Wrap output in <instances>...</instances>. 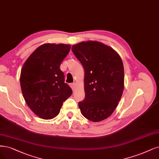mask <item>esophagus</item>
I'll return each mask as SVG.
<instances>
[{"mask_svg":"<svg viewBox=\"0 0 159 159\" xmlns=\"http://www.w3.org/2000/svg\"><path fill=\"white\" fill-rule=\"evenodd\" d=\"M70 87H72V89L73 90H74V89H75V87H76V84H75V83L71 84H70Z\"/></svg>","mask_w":159,"mask_h":159,"instance_id":"34e87169","label":"esophagus"}]
</instances>
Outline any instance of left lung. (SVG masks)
<instances>
[{
  "instance_id": "left-lung-1",
  "label": "left lung",
  "mask_w": 159,
  "mask_h": 159,
  "mask_svg": "<svg viewBox=\"0 0 159 159\" xmlns=\"http://www.w3.org/2000/svg\"><path fill=\"white\" fill-rule=\"evenodd\" d=\"M85 70V98L78 105L83 116L92 122L108 118L123 93L124 70L122 58L114 49L96 41L72 46Z\"/></svg>"
}]
</instances>
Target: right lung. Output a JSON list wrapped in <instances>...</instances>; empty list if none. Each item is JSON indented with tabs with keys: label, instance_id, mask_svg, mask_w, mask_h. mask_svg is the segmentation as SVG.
I'll list each match as a JSON object with an SVG mask.
<instances>
[{
	"label": "right lung",
	"instance_id": "1",
	"mask_svg": "<svg viewBox=\"0 0 159 159\" xmlns=\"http://www.w3.org/2000/svg\"><path fill=\"white\" fill-rule=\"evenodd\" d=\"M70 45L45 43L32 52L21 68L20 85L26 104L37 116L50 120L59 114L72 90L60 66Z\"/></svg>",
	"mask_w": 159,
	"mask_h": 159
}]
</instances>
